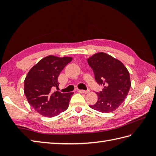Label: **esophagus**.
<instances>
[{
    "instance_id": "obj_1",
    "label": "esophagus",
    "mask_w": 156,
    "mask_h": 156,
    "mask_svg": "<svg viewBox=\"0 0 156 156\" xmlns=\"http://www.w3.org/2000/svg\"><path fill=\"white\" fill-rule=\"evenodd\" d=\"M78 92H82V93H84V94H87V93H88L89 92H90V90H78Z\"/></svg>"
}]
</instances>
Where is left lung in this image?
<instances>
[{
  "mask_svg": "<svg viewBox=\"0 0 156 156\" xmlns=\"http://www.w3.org/2000/svg\"><path fill=\"white\" fill-rule=\"evenodd\" d=\"M87 61L96 81L103 86L102 90L97 92V102L90 107L106 113L116 110L124 101L131 87L127 69L121 62L103 52L93 55Z\"/></svg>",
  "mask_w": 156,
  "mask_h": 156,
  "instance_id": "8db88e82",
  "label": "left lung"
}]
</instances>
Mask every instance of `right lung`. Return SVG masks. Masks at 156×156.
<instances>
[{
	"instance_id": "1",
	"label": "right lung",
	"mask_w": 156,
	"mask_h": 156,
	"mask_svg": "<svg viewBox=\"0 0 156 156\" xmlns=\"http://www.w3.org/2000/svg\"><path fill=\"white\" fill-rule=\"evenodd\" d=\"M72 60L69 57L48 55L35 65L26 76L25 97L31 107L44 117H55L69 107L74 92L62 93L53 89L58 87V76Z\"/></svg>"
}]
</instances>
